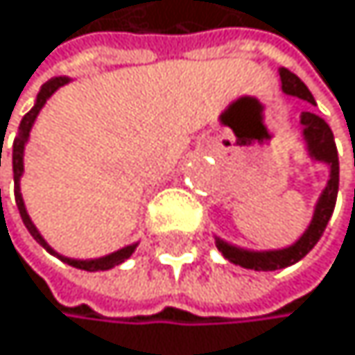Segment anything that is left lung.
I'll use <instances>...</instances> for the list:
<instances>
[{"mask_svg": "<svg viewBox=\"0 0 355 355\" xmlns=\"http://www.w3.org/2000/svg\"><path fill=\"white\" fill-rule=\"evenodd\" d=\"M280 79H282V90L286 94H293V96L309 101V103H315L311 90L306 88V83L297 75H293L286 69H280ZM302 125H304V135L309 139V148H311L313 157L319 162L330 164V168H332L328 187H325L321 193L319 205L315 209V218H313L309 230H306L302 239L297 243H293L291 248L274 250V252H245V250L232 248L218 239V250L230 263L241 265L245 269H257V272H274V269L288 267L309 254V252L315 248V243L319 241V237L323 235L325 226H328L334 205H336V193H338V153H336V144H334V135H332V129L328 127V123L313 112H302Z\"/></svg>", "mask_w": 355, "mask_h": 355, "instance_id": "8db88e82", "label": "left lung"}]
</instances>
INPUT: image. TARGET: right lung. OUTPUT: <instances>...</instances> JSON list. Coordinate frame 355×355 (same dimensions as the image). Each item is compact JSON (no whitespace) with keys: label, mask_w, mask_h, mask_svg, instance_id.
Listing matches in <instances>:
<instances>
[{"label":"right lung","mask_w":355,"mask_h":355,"mask_svg":"<svg viewBox=\"0 0 355 355\" xmlns=\"http://www.w3.org/2000/svg\"><path fill=\"white\" fill-rule=\"evenodd\" d=\"M69 79L67 77H53V79H49L46 83H42V88H40V92H38V98H36V105L27 112L25 116H23V120H21V125H19V135L15 137V144H12V172H15V200H17V207H19V213H21V220H23V224H25V228L30 230V235L42 245V248H46L51 252V254H55V252L44 243V239L38 235V230H36V226L32 224V220H30V216H27V211H25V205H23V198H21V193H19V179H21V172H23V146H25V139H27V135H30V129H32V125H34V120H36V116H38V112L42 110V105H44V101L49 98L60 86H64ZM1 164V162H0ZM133 250H135V245H129V248H123V250H118V252H114V254H110V257H103V259H96V261H73V259H64V257H60L64 263H69V265H73V267H77V269H86V272H105V269H112V267H116V265H120L125 259H129L131 254H133Z\"/></svg>","instance_id":"add662e5"}]
</instances>
